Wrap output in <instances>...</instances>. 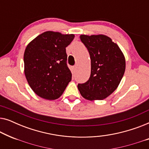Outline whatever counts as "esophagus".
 Segmentation results:
<instances>
[{
    "label": "esophagus",
    "instance_id": "obj_1",
    "mask_svg": "<svg viewBox=\"0 0 149 149\" xmlns=\"http://www.w3.org/2000/svg\"><path fill=\"white\" fill-rule=\"evenodd\" d=\"M72 70H73V71H74V72H75V71H76V70H77V66L76 65H75V66H74L72 67Z\"/></svg>",
    "mask_w": 149,
    "mask_h": 149
}]
</instances>
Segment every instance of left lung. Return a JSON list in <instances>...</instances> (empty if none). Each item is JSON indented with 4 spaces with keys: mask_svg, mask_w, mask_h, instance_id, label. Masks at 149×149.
Here are the masks:
<instances>
[{
    "mask_svg": "<svg viewBox=\"0 0 149 149\" xmlns=\"http://www.w3.org/2000/svg\"><path fill=\"white\" fill-rule=\"evenodd\" d=\"M81 40L91 58V74L78 85L81 95L88 100L107 98L119 86L125 70V56L117 43L104 34H81Z\"/></svg>",
    "mask_w": 149,
    "mask_h": 149,
    "instance_id": "1",
    "label": "left lung"
}]
</instances>
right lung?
<instances>
[{"label":"right lung","mask_w":149,"mask_h":149,"mask_svg":"<svg viewBox=\"0 0 149 149\" xmlns=\"http://www.w3.org/2000/svg\"><path fill=\"white\" fill-rule=\"evenodd\" d=\"M74 38L73 34L47 31L26 47L24 74L30 87L39 97L49 100L58 99L71 81L66 47Z\"/></svg>","instance_id":"obj_1"}]
</instances>
